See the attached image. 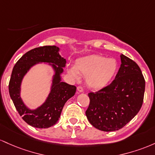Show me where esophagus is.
I'll return each instance as SVG.
<instances>
[{
    "instance_id": "esophagus-1",
    "label": "esophagus",
    "mask_w": 155,
    "mask_h": 155,
    "mask_svg": "<svg viewBox=\"0 0 155 155\" xmlns=\"http://www.w3.org/2000/svg\"><path fill=\"white\" fill-rule=\"evenodd\" d=\"M77 90H78V91L79 92V93H83V91H84L82 86H78L77 87Z\"/></svg>"
}]
</instances>
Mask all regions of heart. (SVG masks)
Masks as SVG:
<instances>
[{"label": "heart", "mask_w": 155, "mask_h": 155, "mask_svg": "<svg viewBox=\"0 0 155 155\" xmlns=\"http://www.w3.org/2000/svg\"><path fill=\"white\" fill-rule=\"evenodd\" d=\"M118 70L116 59L99 55H91L77 61L75 67L71 66L67 72L72 78L79 79L80 73L86 77V83L92 89L104 88L112 81Z\"/></svg>", "instance_id": "obj_1"}]
</instances>
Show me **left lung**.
<instances>
[{
    "label": "left lung",
    "instance_id": "left-lung-1",
    "mask_svg": "<svg viewBox=\"0 0 155 155\" xmlns=\"http://www.w3.org/2000/svg\"><path fill=\"white\" fill-rule=\"evenodd\" d=\"M121 66L115 79L97 92H90L86 111L90 124L105 132L121 129L136 116L141 107L145 80L134 61L121 54Z\"/></svg>",
    "mask_w": 155,
    "mask_h": 155
}]
</instances>
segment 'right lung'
<instances>
[{
  "instance_id": "obj_1",
  "label": "right lung",
  "mask_w": 155,
  "mask_h": 155,
  "mask_svg": "<svg viewBox=\"0 0 155 155\" xmlns=\"http://www.w3.org/2000/svg\"><path fill=\"white\" fill-rule=\"evenodd\" d=\"M56 46H43L27 52L18 60L12 70L8 91L13 103L27 124L36 128H48L58 122L67 101L76 92V87L61 81L66 59L59 54ZM48 63L54 69L51 91L45 102L36 109L26 106L21 98V84L27 72L36 64Z\"/></svg>"
}]
</instances>
